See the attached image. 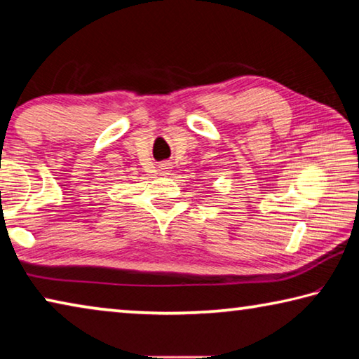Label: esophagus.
<instances>
[{"label":"esophagus","instance_id":"obj_1","mask_svg":"<svg viewBox=\"0 0 359 359\" xmlns=\"http://www.w3.org/2000/svg\"><path fill=\"white\" fill-rule=\"evenodd\" d=\"M172 165H170L168 162H165V163H161V165H158V172H161L162 175H168L170 172H172Z\"/></svg>","mask_w":359,"mask_h":359}]
</instances>
